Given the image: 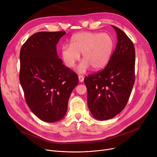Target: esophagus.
I'll use <instances>...</instances> for the list:
<instances>
[{"label":"esophagus","mask_w":157,"mask_h":157,"mask_svg":"<svg viewBox=\"0 0 157 157\" xmlns=\"http://www.w3.org/2000/svg\"><path fill=\"white\" fill-rule=\"evenodd\" d=\"M78 78H79V81L80 82V83H82V82H83V81H84V77H83V76L79 75V76H78Z\"/></svg>","instance_id":"esophagus-1"}]
</instances>
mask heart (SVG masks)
Wrapping results in <instances>:
<instances>
[{
    "mask_svg": "<svg viewBox=\"0 0 157 157\" xmlns=\"http://www.w3.org/2000/svg\"><path fill=\"white\" fill-rule=\"evenodd\" d=\"M114 42L107 33L79 32L71 39L70 46L61 49L62 60L68 68H73L82 54V60L78 68L79 73H84L91 67L100 70L108 63L113 54Z\"/></svg>",
    "mask_w": 157,
    "mask_h": 157,
    "instance_id": "1",
    "label": "heart"
}]
</instances>
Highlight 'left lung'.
Segmentation results:
<instances>
[{"mask_svg": "<svg viewBox=\"0 0 157 157\" xmlns=\"http://www.w3.org/2000/svg\"><path fill=\"white\" fill-rule=\"evenodd\" d=\"M111 26L118 40L113 54L104 70L84 79L88 108L101 121L114 118L125 108L135 81L134 44L125 32Z\"/></svg>", "mask_w": 157, "mask_h": 157, "instance_id": "left-lung-1", "label": "left lung"}]
</instances>
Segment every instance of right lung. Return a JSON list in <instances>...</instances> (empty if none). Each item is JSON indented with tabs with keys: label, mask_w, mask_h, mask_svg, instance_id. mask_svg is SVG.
<instances>
[{
	"label": "right lung",
	"mask_w": 157,
	"mask_h": 157,
	"mask_svg": "<svg viewBox=\"0 0 157 157\" xmlns=\"http://www.w3.org/2000/svg\"><path fill=\"white\" fill-rule=\"evenodd\" d=\"M65 32H39L31 36L20 53V81L28 106L48 123L62 120L69 97L78 84L77 74L62 64L56 44Z\"/></svg>",
	"instance_id": "obj_1"
}]
</instances>
